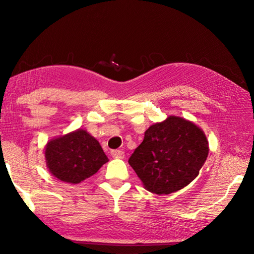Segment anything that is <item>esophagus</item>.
Segmentation results:
<instances>
[{
	"label": "esophagus",
	"instance_id": "1",
	"mask_svg": "<svg viewBox=\"0 0 254 254\" xmlns=\"http://www.w3.org/2000/svg\"><path fill=\"white\" fill-rule=\"evenodd\" d=\"M111 156L113 158H123L124 152L122 151V150H112Z\"/></svg>",
	"mask_w": 254,
	"mask_h": 254
}]
</instances>
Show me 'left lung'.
I'll return each mask as SVG.
<instances>
[{"mask_svg":"<svg viewBox=\"0 0 254 254\" xmlns=\"http://www.w3.org/2000/svg\"><path fill=\"white\" fill-rule=\"evenodd\" d=\"M208 150V141L199 127L171 115L144 132L142 143L128 163L147 190L168 195L198 176Z\"/></svg>","mask_w":254,"mask_h":254,"instance_id":"8db88e82","label":"left lung"}]
</instances>
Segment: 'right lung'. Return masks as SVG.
<instances>
[{
  "mask_svg": "<svg viewBox=\"0 0 254 254\" xmlns=\"http://www.w3.org/2000/svg\"><path fill=\"white\" fill-rule=\"evenodd\" d=\"M45 157L50 174L69 184L89 178L109 161L100 142L81 128L50 140Z\"/></svg>",
  "mask_w": 254,
  "mask_h": 254,
  "instance_id": "right-lung-1",
  "label": "right lung"
}]
</instances>
